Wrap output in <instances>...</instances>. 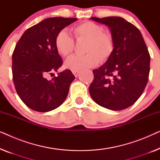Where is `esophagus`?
I'll list each match as a JSON object with an SVG mask.
<instances>
[{
	"instance_id": "1",
	"label": "esophagus",
	"mask_w": 160,
	"mask_h": 160,
	"mask_svg": "<svg viewBox=\"0 0 160 160\" xmlns=\"http://www.w3.org/2000/svg\"><path fill=\"white\" fill-rule=\"evenodd\" d=\"M72 73H73V75L76 76V77H77L78 73H79V71H72Z\"/></svg>"
}]
</instances>
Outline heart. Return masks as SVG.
<instances>
[{"label": "heart", "instance_id": "b5f03b06", "mask_svg": "<svg viewBox=\"0 0 160 160\" xmlns=\"http://www.w3.org/2000/svg\"><path fill=\"white\" fill-rule=\"evenodd\" d=\"M74 36L78 42H86L84 56H72L65 62V66L72 71L95 67L99 60L106 61L113 54L115 39L112 32L104 30L102 25L93 22H84L73 28ZM55 47L60 55L67 58L73 53L75 43L65 30L55 38Z\"/></svg>", "mask_w": 160, "mask_h": 160}]
</instances>
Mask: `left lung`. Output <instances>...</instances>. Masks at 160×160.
I'll use <instances>...</instances> for the list:
<instances>
[{
	"mask_svg": "<svg viewBox=\"0 0 160 160\" xmlns=\"http://www.w3.org/2000/svg\"><path fill=\"white\" fill-rule=\"evenodd\" d=\"M108 26L115 47L106 62L92 71L89 87L91 97L100 106L113 111L130 107L137 101L147 84L150 54L140 30L119 17H92Z\"/></svg>",
	"mask_w": 160,
	"mask_h": 160,
	"instance_id": "8db88e82",
	"label": "left lung"
}]
</instances>
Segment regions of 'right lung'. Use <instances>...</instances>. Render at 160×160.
Returning a JSON list of instances; mask_svg holds the SVG:
<instances>
[{
  "label": "right lung",
  "instance_id": "1",
  "mask_svg": "<svg viewBox=\"0 0 160 160\" xmlns=\"http://www.w3.org/2000/svg\"><path fill=\"white\" fill-rule=\"evenodd\" d=\"M76 18L51 17L28 28L12 54V75L19 97L28 107L38 112L54 110L65 101L75 76L68 69L47 79L48 74L62 66L55 38Z\"/></svg>",
  "mask_w": 160,
  "mask_h": 160
}]
</instances>
